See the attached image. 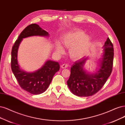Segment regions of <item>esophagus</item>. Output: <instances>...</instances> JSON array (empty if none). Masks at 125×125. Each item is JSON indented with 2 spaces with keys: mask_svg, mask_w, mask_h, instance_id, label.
I'll return each instance as SVG.
<instances>
[{
  "mask_svg": "<svg viewBox=\"0 0 125 125\" xmlns=\"http://www.w3.org/2000/svg\"><path fill=\"white\" fill-rule=\"evenodd\" d=\"M69 66V64L67 63H64L61 65V67L62 68H67Z\"/></svg>",
  "mask_w": 125,
  "mask_h": 125,
  "instance_id": "34e87169",
  "label": "esophagus"
}]
</instances>
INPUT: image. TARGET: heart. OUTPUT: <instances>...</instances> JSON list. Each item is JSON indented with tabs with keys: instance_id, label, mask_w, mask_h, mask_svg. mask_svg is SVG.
<instances>
[{
	"instance_id": "obj_1",
	"label": "heart",
	"mask_w": 125,
	"mask_h": 125,
	"mask_svg": "<svg viewBox=\"0 0 125 125\" xmlns=\"http://www.w3.org/2000/svg\"><path fill=\"white\" fill-rule=\"evenodd\" d=\"M62 42L67 48L70 49L71 56L73 59H78L82 57L88 49L91 38L89 36L84 35L82 31L77 30L64 35ZM56 49L60 54L64 52L62 46L59 43L57 44Z\"/></svg>"
}]
</instances>
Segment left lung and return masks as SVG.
Returning <instances> with one entry per match:
<instances>
[{"mask_svg": "<svg viewBox=\"0 0 125 125\" xmlns=\"http://www.w3.org/2000/svg\"><path fill=\"white\" fill-rule=\"evenodd\" d=\"M104 48L100 68L97 73L89 75L83 70L86 58L76 61L73 65L67 84L73 94L80 97L91 96L97 93L105 84L112 73L113 65V45L109 38Z\"/></svg>", "mask_w": 125, "mask_h": 125, "instance_id": "1", "label": "left lung"}]
</instances>
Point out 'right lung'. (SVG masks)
Instances as JSON below:
<instances>
[{
	"label": "right lung",
	"instance_id": "obj_1",
	"mask_svg": "<svg viewBox=\"0 0 125 125\" xmlns=\"http://www.w3.org/2000/svg\"><path fill=\"white\" fill-rule=\"evenodd\" d=\"M33 35L47 36L48 33L36 24H32L26 27L12 47L11 66L21 88L32 94L38 95L47 89L53 76L59 71L60 65L58 62L49 60L42 67L34 73H28L21 70L17 60L18 46L23 38Z\"/></svg>",
	"mask_w": 125,
	"mask_h": 125
}]
</instances>
